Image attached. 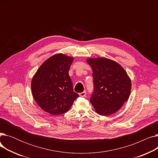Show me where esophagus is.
<instances>
[{"label": "esophagus", "instance_id": "1", "mask_svg": "<svg viewBox=\"0 0 158 158\" xmlns=\"http://www.w3.org/2000/svg\"><path fill=\"white\" fill-rule=\"evenodd\" d=\"M86 91H84L83 92H81V93L79 94V95L80 97H85V96H86Z\"/></svg>", "mask_w": 158, "mask_h": 158}]
</instances>
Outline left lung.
I'll return each mask as SVG.
<instances>
[{
    "instance_id": "8db88e82",
    "label": "left lung",
    "mask_w": 158,
    "mask_h": 158,
    "mask_svg": "<svg viewBox=\"0 0 158 158\" xmlns=\"http://www.w3.org/2000/svg\"><path fill=\"white\" fill-rule=\"evenodd\" d=\"M86 61L93 70L95 90L90 102L96 113L109 116L118 111L131 94L127 73L119 63L106 57H89Z\"/></svg>"
}]
</instances>
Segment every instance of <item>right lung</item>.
Segmentation results:
<instances>
[{
  "label": "right lung",
  "mask_w": 158,
  "mask_h": 158,
  "mask_svg": "<svg viewBox=\"0 0 158 158\" xmlns=\"http://www.w3.org/2000/svg\"><path fill=\"white\" fill-rule=\"evenodd\" d=\"M73 57L56 54L46 60L33 76L31 92L44 111L58 115L67 112L79 95L73 92L69 71Z\"/></svg>",
  "instance_id": "right-lung-1"
}]
</instances>
